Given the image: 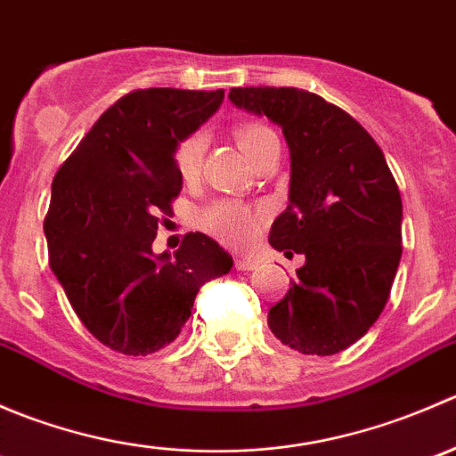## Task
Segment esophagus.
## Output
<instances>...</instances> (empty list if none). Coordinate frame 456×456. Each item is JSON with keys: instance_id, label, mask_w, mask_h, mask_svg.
<instances>
[{"instance_id": "34e87169", "label": "esophagus", "mask_w": 456, "mask_h": 456, "mask_svg": "<svg viewBox=\"0 0 456 456\" xmlns=\"http://www.w3.org/2000/svg\"><path fill=\"white\" fill-rule=\"evenodd\" d=\"M257 266V260L251 256H238L236 257V269L238 271H254Z\"/></svg>"}]
</instances>
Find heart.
Wrapping results in <instances>:
<instances>
[{
  "mask_svg": "<svg viewBox=\"0 0 456 456\" xmlns=\"http://www.w3.org/2000/svg\"><path fill=\"white\" fill-rule=\"evenodd\" d=\"M233 136H236L240 150L245 151L254 163L257 160V156H260V151L266 147V142L278 139L275 132L269 130L266 126H262V123H240V126H236V130H233ZM205 145L207 141L200 132L178 141L176 150H174V165H176L178 176L185 178V181H191V178L199 176L202 156H205ZM200 223L207 232L223 238L229 245H242V242L251 240V238L256 236L257 224H260V216L245 205L220 200L202 211Z\"/></svg>",
  "mask_w": 456,
  "mask_h": 456,
  "instance_id": "obj_1",
  "label": "heart"
}]
</instances>
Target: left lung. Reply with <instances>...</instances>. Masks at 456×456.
Wrapping results in <instances>:
<instances>
[{"instance_id": "1", "label": "left lung", "mask_w": 456, "mask_h": 456, "mask_svg": "<svg viewBox=\"0 0 456 456\" xmlns=\"http://www.w3.org/2000/svg\"><path fill=\"white\" fill-rule=\"evenodd\" d=\"M236 108L282 127L289 207L269 242L302 254L269 329L305 355H335L377 322L402 260V196L384 151L351 114L297 87H232Z\"/></svg>"}]
</instances>
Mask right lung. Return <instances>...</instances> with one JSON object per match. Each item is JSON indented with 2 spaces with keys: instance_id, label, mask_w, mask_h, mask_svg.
<instances>
[{
  "instance_id": "add662e5",
  "label": "right lung",
  "mask_w": 456,
  "mask_h": 456,
  "mask_svg": "<svg viewBox=\"0 0 456 456\" xmlns=\"http://www.w3.org/2000/svg\"><path fill=\"white\" fill-rule=\"evenodd\" d=\"M223 99L224 90L130 92L101 114L54 174L44 220L50 269L86 329L123 355L172 344L199 289L233 266L200 232L187 233L174 256L151 251L159 214L172 216L183 187L174 150Z\"/></svg>"
}]
</instances>
